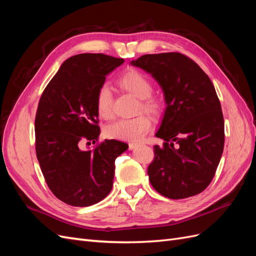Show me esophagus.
Returning <instances> with one entry per match:
<instances>
[{
    "label": "esophagus",
    "mask_w": 256,
    "mask_h": 256,
    "mask_svg": "<svg viewBox=\"0 0 256 256\" xmlns=\"http://www.w3.org/2000/svg\"><path fill=\"white\" fill-rule=\"evenodd\" d=\"M128 145H129V150H134L136 147H138V145H140V143H136V142H130Z\"/></svg>",
    "instance_id": "1"
}]
</instances>
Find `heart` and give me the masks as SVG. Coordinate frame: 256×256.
<instances>
[{"mask_svg":"<svg viewBox=\"0 0 256 256\" xmlns=\"http://www.w3.org/2000/svg\"><path fill=\"white\" fill-rule=\"evenodd\" d=\"M120 86L129 94L140 99L138 111L150 113L152 116H159L164 112V104L158 97L152 96L154 86L152 81L141 72L131 69L118 79ZM96 111L100 118L109 120L112 118V92L108 84L100 85L95 97ZM152 122L148 116L140 114L130 120H116L106 127V136L122 141H138L148 132Z\"/></svg>","mask_w":256,"mask_h":256,"instance_id":"obj_1","label":"heart"}]
</instances>
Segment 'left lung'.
<instances>
[{
  "label": "left lung",
  "mask_w": 256,
  "mask_h": 256,
  "mask_svg": "<svg viewBox=\"0 0 256 256\" xmlns=\"http://www.w3.org/2000/svg\"><path fill=\"white\" fill-rule=\"evenodd\" d=\"M131 64L152 76L164 90L166 108L147 174L166 198L196 196L212 182L224 147V120L209 76L178 52L145 54Z\"/></svg>",
  "instance_id": "1"
}]
</instances>
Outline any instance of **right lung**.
<instances>
[{
  "label": "right lung",
  "mask_w": 256,
  "mask_h": 256,
  "mask_svg": "<svg viewBox=\"0 0 256 256\" xmlns=\"http://www.w3.org/2000/svg\"><path fill=\"white\" fill-rule=\"evenodd\" d=\"M122 63V58L102 53L69 58L46 86L38 104L36 156L49 189L68 205L90 206L109 194L115 159L128 148L124 142L104 140L95 150H81L84 140L98 141L96 92L106 76Z\"/></svg>",
  "instance_id": "1"
}]
</instances>
